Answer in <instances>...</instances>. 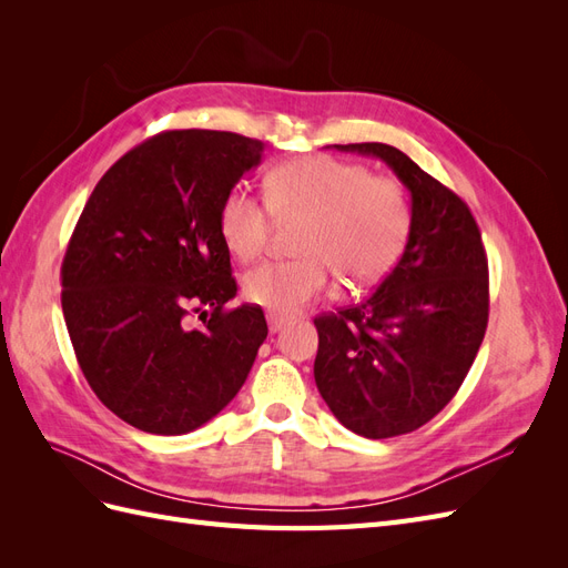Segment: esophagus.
Listing matches in <instances>:
<instances>
[{"instance_id":"1","label":"esophagus","mask_w":568,"mask_h":568,"mask_svg":"<svg viewBox=\"0 0 568 568\" xmlns=\"http://www.w3.org/2000/svg\"><path fill=\"white\" fill-rule=\"evenodd\" d=\"M267 324H270V332L277 334V332L282 329V326L286 324V320L280 317V315H272V313H270V315H267Z\"/></svg>"}]
</instances>
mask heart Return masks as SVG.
Segmentation results:
<instances>
[{"instance_id": "b5f03b06", "label": "heart", "mask_w": 568, "mask_h": 568, "mask_svg": "<svg viewBox=\"0 0 568 568\" xmlns=\"http://www.w3.org/2000/svg\"><path fill=\"white\" fill-rule=\"evenodd\" d=\"M265 200L242 184L230 189L217 225L230 253L251 261L267 242L272 215L305 217L296 242L301 255L255 265L242 280L246 301L277 315L322 296L332 267L353 282L382 277L398 261L409 232V205L398 182L332 156L274 168L265 178Z\"/></svg>"}]
</instances>
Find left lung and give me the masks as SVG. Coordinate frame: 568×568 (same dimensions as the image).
<instances>
[{"label":"left lung","instance_id":"1","mask_svg":"<svg viewBox=\"0 0 568 568\" xmlns=\"http://www.w3.org/2000/svg\"><path fill=\"white\" fill-rule=\"evenodd\" d=\"M334 149L384 161L412 199L398 265L363 303L315 317L324 403L353 434L393 438L432 422L474 365L488 326V257L469 205L400 149Z\"/></svg>","mask_w":568,"mask_h":568}]
</instances>
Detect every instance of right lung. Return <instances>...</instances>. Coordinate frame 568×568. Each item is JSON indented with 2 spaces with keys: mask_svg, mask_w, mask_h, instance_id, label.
<instances>
[{
  "mask_svg": "<svg viewBox=\"0 0 568 568\" xmlns=\"http://www.w3.org/2000/svg\"><path fill=\"white\" fill-rule=\"evenodd\" d=\"M263 142L168 130L99 180L68 242L61 305L84 379L113 415L156 436L211 422L244 386L267 336L239 305L220 205ZM199 312L201 327L185 317Z\"/></svg>",
  "mask_w": 568,
  "mask_h": 568,
  "instance_id": "right-lung-1",
  "label": "right lung"
}]
</instances>
